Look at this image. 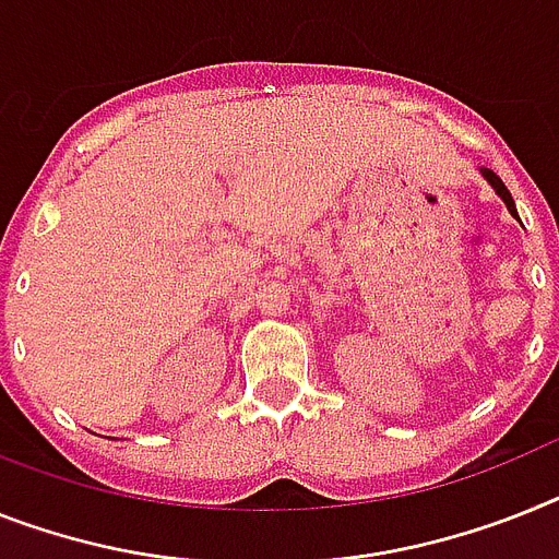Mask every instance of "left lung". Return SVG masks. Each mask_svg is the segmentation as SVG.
<instances>
[{
	"instance_id": "obj_1",
	"label": "left lung",
	"mask_w": 559,
	"mask_h": 559,
	"mask_svg": "<svg viewBox=\"0 0 559 559\" xmlns=\"http://www.w3.org/2000/svg\"><path fill=\"white\" fill-rule=\"evenodd\" d=\"M483 176L489 178V185L495 187L497 195H500V199L506 201V207L511 210V215H518V210H514V199H511V192L506 190V185H503V181H500V176H497V173H491V170H483Z\"/></svg>"
}]
</instances>
